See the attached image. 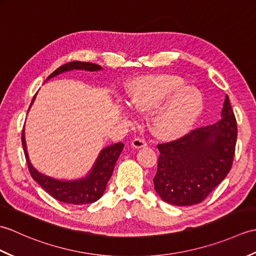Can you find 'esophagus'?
<instances>
[{"mask_svg": "<svg viewBox=\"0 0 256 256\" xmlns=\"http://www.w3.org/2000/svg\"><path fill=\"white\" fill-rule=\"evenodd\" d=\"M131 145H132V148H136V150H138V148H145L146 146V142H145V140H143V138H134L133 140H132V143H131Z\"/></svg>", "mask_w": 256, "mask_h": 256, "instance_id": "obj_1", "label": "esophagus"}]
</instances>
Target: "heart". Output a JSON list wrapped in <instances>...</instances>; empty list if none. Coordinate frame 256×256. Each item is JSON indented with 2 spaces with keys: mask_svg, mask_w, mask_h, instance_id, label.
<instances>
[{
  "mask_svg": "<svg viewBox=\"0 0 256 256\" xmlns=\"http://www.w3.org/2000/svg\"><path fill=\"white\" fill-rule=\"evenodd\" d=\"M126 96L135 110H150L152 132L162 140H175L187 134L204 110L201 92L175 74L135 79L126 86Z\"/></svg>",
  "mask_w": 256,
  "mask_h": 256,
  "instance_id": "b5f03b06",
  "label": "heart"
}]
</instances>
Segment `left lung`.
<instances>
[{"mask_svg": "<svg viewBox=\"0 0 256 256\" xmlns=\"http://www.w3.org/2000/svg\"><path fill=\"white\" fill-rule=\"evenodd\" d=\"M236 120L228 94L221 120L192 131L160 150L154 188L174 206L200 204L229 174L236 152Z\"/></svg>", "mask_w": 256, "mask_h": 256, "instance_id": "8db88e82", "label": "left lung"}]
</instances>
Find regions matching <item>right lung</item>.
Masks as SVG:
<instances>
[{
	"label": "right lung",
	"mask_w": 256,
	"mask_h": 256,
	"mask_svg": "<svg viewBox=\"0 0 256 256\" xmlns=\"http://www.w3.org/2000/svg\"><path fill=\"white\" fill-rule=\"evenodd\" d=\"M72 70H86V72H100V70H102V67L99 66V64L91 62H72L56 69L55 72L46 79V81L54 77H57L58 74L72 72ZM35 98L36 94L32 98L30 106L32 104V102L35 101ZM22 145H23L26 162L27 165H28V170L32 179H34L36 182L40 184V187L44 188L45 192L50 194L52 197H54L56 200L62 201V202L70 204H92L96 202V200H99L102 197V194L106 192L108 179L112 176L116 162L118 158V156L121 155V152L124 148L123 143H116L101 150L94 166H92L90 172L86 174L84 177L72 179V180H67V179H57L50 176H47L45 174L38 172L36 168L32 165L28 153H27L25 128H23V133H22Z\"/></svg>",
	"instance_id": "obj_1"
}]
</instances>
